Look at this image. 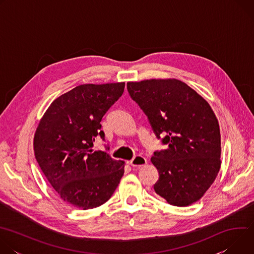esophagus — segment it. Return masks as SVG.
Returning a JSON list of instances; mask_svg holds the SVG:
<instances>
[{
  "mask_svg": "<svg viewBox=\"0 0 254 254\" xmlns=\"http://www.w3.org/2000/svg\"><path fill=\"white\" fill-rule=\"evenodd\" d=\"M129 164L132 167H141V166L147 164V160H146V158H143L142 156H135L134 158H132L130 160Z\"/></svg>",
  "mask_w": 254,
  "mask_h": 254,
  "instance_id": "esophagus-1",
  "label": "esophagus"
}]
</instances>
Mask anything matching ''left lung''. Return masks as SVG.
<instances>
[{"instance_id": "obj_1", "label": "left lung", "mask_w": 254, "mask_h": 254, "mask_svg": "<svg viewBox=\"0 0 254 254\" xmlns=\"http://www.w3.org/2000/svg\"><path fill=\"white\" fill-rule=\"evenodd\" d=\"M130 97L146 114L166 150L151 161L159 172L155 192L169 204L185 207L198 201L221 166V135L209 103L178 79L127 82Z\"/></svg>"}]
</instances>
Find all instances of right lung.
<instances>
[{
    "label": "right lung",
    "instance_id": "add662e5",
    "mask_svg": "<svg viewBox=\"0 0 254 254\" xmlns=\"http://www.w3.org/2000/svg\"><path fill=\"white\" fill-rule=\"evenodd\" d=\"M125 82L82 84L56 98L34 136V153L51 186L66 203L82 210L104 204L125 173V162L93 151L100 122L122 96Z\"/></svg>",
    "mask_w": 254,
    "mask_h": 254
}]
</instances>
